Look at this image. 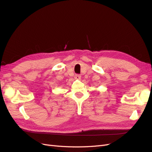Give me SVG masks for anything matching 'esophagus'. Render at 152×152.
Returning a JSON list of instances; mask_svg holds the SVG:
<instances>
[{
    "label": "esophagus",
    "instance_id": "obj_1",
    "mask_svg": "<svg viewBox=\"0 0 152 152\" xmlns=\"http://www.w3.org/2000/svg\"><path fill=\"white\" fill-rule=\"evenodd\" d=\"M74 77H75V79H77V80H79V79H81V76L80 75H78V74L75 75Z\"/></svg>",
    "mask_w": 152,
    "mask_h": 152
}]
</instances>
